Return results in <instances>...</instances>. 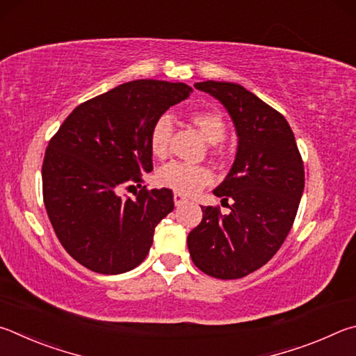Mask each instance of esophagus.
<instances>
[{"instance_id":"34e87169","label":"esophagus","mask_w":356,"mask_h":356,"mask_svg":"<svg viewBox=\"0 0 356 356\" xmlns=\"http://www.w3.org/2000/svg\"><path fill=\"white\" fill-rule=\"evenodd\" d=\"M173 202H175V207L179 208V207H183L184 203H188V198L183 197V195H179V194H175L173 195Z\"/></svg>"}]
</instances>
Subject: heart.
Segmentation results:
<instances>
[{
	"instance_id": "b5f03b06",
	"label": "heart",
	"mask_w": 356,
	"mask_h": 356,
	"mask_svg": "<svg viewBox=\"0 0 356 356\" xmlns=\"http://www.w3.org/2000/svg\"><path fill=\"white\" fill-rule=\"evenodd\" d=\"M191 120L211 145H217L225 139L227 124L217 111H197L191 115ZM172 128V118L168 115H161L154 122L149 131V149L154 158L164 159L167 156ZM211 181H213V173L207 167L186 165L179 162H170L158 173V183L179 195H194Z\"/></svg>"
}]
</instances>
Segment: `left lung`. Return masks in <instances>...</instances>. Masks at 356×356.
Masks as SVG:
<instances>
[{"mask_svg":"<svg viewBox=\"0 0 356 356\" xmlns=\"http://www.w3.org/2000/svg\"><path fill=\"white\" fill-rule=\"evenodd\" d=\"M227 109L238 148L225 179L213 191L229 214L202 207L200 225L188 236L191 258L211 277L234 280L263 267L286 239L305 188L303 162L286 118L245 87L223 81L195 83Z\"/></svg>","mask_w":356,"mask_h":356,"instance_id":"obj_1","label":"left lung"}]
</instances>
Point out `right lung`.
Instances as JSON below:
<instances>
[{
    "label": "right lung",
    "mask_w": 356,
    "mask_h": 356,
    "mask_svg": "<svg viewBox=\"0 0 356 356\" xmlns=\"http://www.w3.org/2000/svg\"><path fill=\"white\" fill-rule=\"evenodd\" d=\"M191 93L183 83L129 81L79 104L49 140L42 167L47 214L62 247L87 269L117 275L147 258L173 194L143 186L129 198L120 191L153 170L149 131Z\"/></svg>",
    "instance_id": "add662e5"
}]
</instances>
